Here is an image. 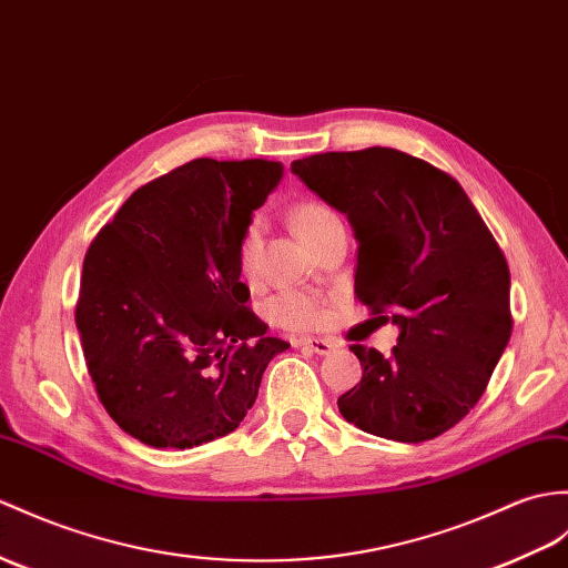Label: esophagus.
I'll list each match as a JSON object with an SVG mask.
<instances>
[{
  "mask_svg": "<svg viewBox=\"0 0 568 568\" xmlns=\"http://www.w3.org/2000/svg\"><path fill=\"white\" fill-rule=\"evenodd\" d=\"M300 346H302V348H310V351L320 353V355H326V353H332V351H334V341L307 336V338H300Z\"/></svg>",
  "mask_w": 568,
  "mask_h": 568,
  "instance_id": "1",
  "label": "esophagus"
}]
</instances>
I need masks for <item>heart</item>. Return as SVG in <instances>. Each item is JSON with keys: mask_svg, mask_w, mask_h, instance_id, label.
Here are the masks:
<instances>
[{"mask_svg": "<svg viewBox=\"0 0 568 568\" xmlns=\"http://www.w3.org/2000/svg\"><path fill=\"white\" fill-rule=\"evenodd\" d=\"M332 220H336V215L320 203H300L293 210L295 230L305 242H310L312 236ZM258 244H261V224L252 222L244 230L242 242H240V263H242V271L246 275H252L256 268ZM268 316L275 324L287 326V328H307L316 320H320V302L305 293H283V295L271 300Z\"/></svg>", "mask_w": 568, "mask_h": 568, "instance_id": "1", "label": "heart"}]
</instances>
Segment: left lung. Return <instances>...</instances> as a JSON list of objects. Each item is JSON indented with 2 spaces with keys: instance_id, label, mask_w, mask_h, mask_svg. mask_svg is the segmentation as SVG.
I'll return each mask as SVG.
<instances>
[{
  "instance_id": "obj_1",
  "label": "left lung",
  "mask_w": 568,
  "mask_h": 568,
  "mask_svg": "<svg viewBox=\"0 0 568 568\" xmlns=\"http://www.w3.org/2000/svg\"><path fill=\"white\" fill-rule=\"evenodd\" d=\"M358 242L355 295L399 328L389 358L351 346L363 377L338 412L365 433L424 443L481 399L510 338L508 263L463 186L389 148L326 152L290 166Z\"/></svg>"
}]
</instances>
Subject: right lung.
Masks as SVG:
<instances>
[{"mask_svg":"<svg viewBox=\"0 0 568 568\" xmlns=\"http://www.w3.org/2000/svg\"><path fill=\"white\" fill-rule=\"evenodd\" d=\"M281 162L193 160L138 189L89 246L77 328L105 412L152 447L240 428L290 348L246 307L240 242Z\"/></svg>","mask_w":568,"mask_h":568,"instance_id":"obj_1","label":"right lung"}]
</instances>
